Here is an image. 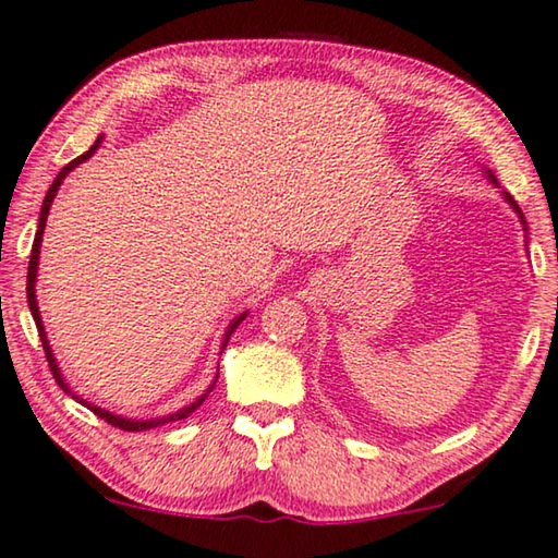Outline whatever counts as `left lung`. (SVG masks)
<instances>
[{"label": "left lung", "mask_w": 558, "mask_h": 558, "mask_svg": "<svg viewBox=\"0 0 558 558\" xmlns=\"http://www.w3.org/2000/svg\"><path fill=\"white\" fill-rule=\"evenodd\" d=\"M486 178H488V180H492V182H496V174H494L492 170H486ZM496 185H498V182H496ZM504 197H506V203H509V205L513 207V213H517V215H519V220H521V226H523V230H529V228H526V218H523V213H521V207L517 205V199H513V197H511L509 193H504Z\"/></svg>", "instance_id": "obj_1"}]
</instances>
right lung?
<instances>
[{"label": "right lung", "mask_w": 558, "mask_h": 558, "mask_svg": "<svg viewBox=\"0 0 558 558\" xmlns=\"http://www.w3.org/2000/svg\"><path fill=\"white\" fill-rule=\"evenodd\" d=\"M99 145H102V135H99V137L95 140V145L89 147L85 155L74 157V160H72L70 165H64V168L60 170V174H57L54 182H52V185H49V190H47V195H45V203H41V210H39V222H37V232H35V243H32V255H29V270H27V303H29L32 318H35V323H37V330H39V338H41V348H45V353H47L49 368H52V376H54L57 384H60V388L64 390V393H70V396L74 398V401H80L82 405H85V409H89V411H93L95 415H99V418H105L107 423H112L114 428H122V430H147V428H157V426H162V423H170V421H182V418H187L190 413H193L195 409H199V405H203V401H205V398H207V393H210V390L215 388V384H218V376H215V380H213V384H210V388H207L205 393L199 396V398H195L193 403L185 405V409H180V411L170 413V415H162V418L137 421V418H124V415H114V413H110V411L99 409V405H95V403L85 401V398H80L77 393H72V388L64 384V378H62V373H60V365H57V359H54L52 348H49L47 332H45V326H41V315H39V307H37V290H35V282H37V265H39V247H41V235H45V226H47V215H49V207H52V199H54L57 190H60L62 180L66 178V174H70L74 168H77V165H82V162H85V160H89V157H93V155L97 153V147H99ZM245 318H247V311H245V313H240L238 318L230 323L228 330H226V336H222L220 353L226 351V345H228L230 336H232V332H235V328H238L240 323H243Z\"/></svg>", "instance_id": "obj_1"}]
</instances>
